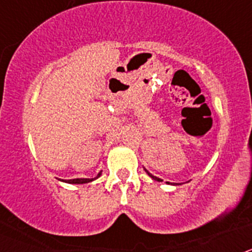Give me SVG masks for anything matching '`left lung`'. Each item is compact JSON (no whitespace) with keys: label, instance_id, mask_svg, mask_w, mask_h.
I'll return each instance as SVG.
<instances>
[{"label":"left lung","instance_id":"1","mask_svg":"<svg viewBox=\"0 0 252 252\" xmlns=\"http://www.w3.org/2000/svg\"><path fill=\"white\" fill-rule=\"evenodd\" d=\"M145 171H146V173H148V175H149V177H151V178H153L154 180H157V182H162V180L160 179V178H158V177H155V175L150 174V173H149V171L146 170V169H145ZM166 183H168V184H171V183H169V182H166ZM173 184H174V186H177V183H173Z\"/></svg>","mask_w":252,"mask_h":252}]
</instances>
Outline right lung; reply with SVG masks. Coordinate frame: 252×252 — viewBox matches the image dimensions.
Instances as JSON below:
<instances>
[{"mask_svg":"<svg viewBox=\"0 0 252 252\" xmlns=\"http://www.w3.org/2000/svg\"><path fill=\"white\" fill-rule=\"evenodd\" d=\"M102 171H99L98 174H97V177L95 178H77V179H59L60 182H64V183H69V184H84V183H90V182H92V180L97 179V178L101 177Z\"/></svg>","mask_w":252,"mask_h":252,"instance_id":"right-lung-1","label":"right lung"}]
</instances>
